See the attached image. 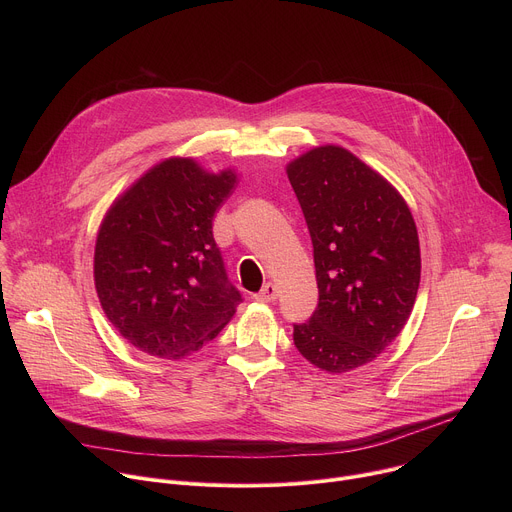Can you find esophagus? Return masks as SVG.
Listing matches in <instances>:
<instances>
[{"label":"esophagus","mask_w":512,"mask_h":512,"mask_svg":"<svg viewBox=\"0 0 512 512\" xmlns=\"http://www.w3.org/2000/svg\"><path fill=\"white\" fill-rule=\"evenodd\" d=\"M277 296H279L277 287H275L273 283H265V285H263V289H261L259 294L255 296V300H257V302H261V304H271V302H275V300H277Z\"/></svg>","instance_id":"1"}]
</instances>
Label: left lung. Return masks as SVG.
Wrapping results in <instances>:
<instances>
[{"label":"left lung","instance_id":"1","mask_svg":"<svg viewBox=\"0 0 512 512\" xmlns=\"http://www.w3.org/2000/svg\"><path fill=\"white\" fill-rule=\"evenodd\" d=\"M314 245L318 308L294 326L314 367L342 375L373 362L405 328L421 253L399 190L342 145H318L285 166Z\"/></svg>","mask_w":512,"mask_h":512}]
</instances>
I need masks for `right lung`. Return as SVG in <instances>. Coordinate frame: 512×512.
<instances>
[{"label": "right lung", "instance_id": "obj_1", "mask_svg": "<svg viewBox=\"0 0 512 512\" xmlns=\"http://www.w3.org/2000/svg\"><path fill=\"white\" fill-rule=\"evenodd\" d=\"M239 182L172 156L145 170L107 208L95 243V289L111 326L137 350L180 360L235 316L212 218Z\"/></svg>", "mask_w": 512, "mask_h": 512}]
</instances>
